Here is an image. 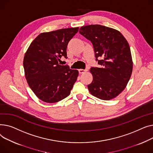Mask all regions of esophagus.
I'll use <instances>...</instances> for the list:
<instances>
[{
	"mask_svg": "<svg viewBox=\"0 0 153 153\" xmlns=\"http://www.w3.org/2000/svg\"><path fill=\"white\" fill-rule=\"evenodd\" d=\"M87 70H84V69H79L78 71H79V74H83L85 73V71H86Z\"/></svg>",
	"mask_w": 153,
	"mask_h": 153,
	"instance_id": "1",
	"label": "esophagus"
}]
</instances>
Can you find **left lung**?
Instances as JSON below:
<instances>
[{
  "label": "left lung",
  "instance_id": "left-lung-1",
  "mask_svg": "<svg viewBox=\"0 0 153 153\" xmlns=\"http://www.w3.org/2000/svg\"><path fill=\"white\" fill-rule=\"evenodd\" d=\"M79 33L93 44L96 60L101 66L90 69L93 82L88 85L89 91L100 100H112L122 93L131 75L129 44L119 31L100 25L82 26Z\"/></svg>",
  "mask_w": 153,
  "mask_h": 153
}]
</instances>
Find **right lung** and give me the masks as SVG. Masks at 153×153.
<instances>
[{"label":"right lung","mask_w":153,"mask_h":153,"mask_svg":"<svg viewBox=\"0 0 153 153\" xmlns=\"http://www.w3.org/2000/svg\"><path fill=\"white\" fill-rule=\"evenodd\" d=\"M79 28L42 33L31 43L23 59L25 75L33 93L39 100L54 103L70 94L78 76L77 70L59 65L67 57L68 42Z\"/></svg>","instance_id":"1"}]
</instances>
